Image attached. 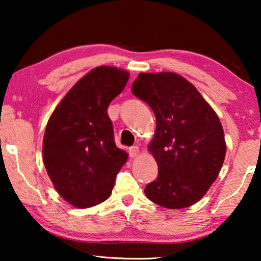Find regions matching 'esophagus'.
<instances>
[{
	"label": "esophagus",
	"mask_w": 261,
	"mask_h": 261,
	"mask_svg": "<svg viewBox=\"0 0 261 261\" xmlns=\"http://www.w3.org/2000/svg\"><path fill=\"white\" fill-rule=\"evenodd\" d=\"M128 152H129L130 158H135V156L139 155V152H140V151H139L138 146H133V147L129 148V151H128Z\"/></svg>",
	"instance_id": "esophagus-1"
}]
</instances>
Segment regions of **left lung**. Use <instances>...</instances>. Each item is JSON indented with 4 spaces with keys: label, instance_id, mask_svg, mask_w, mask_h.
I'll list each match as a JSON object with an SVG mask.
<instances>
[{
    "label": "left lung",
    "instance_id": "1",
    "mask_svg": "<svg viewBox=\"0 0 261 261\" xmlns=\"http://www.w3.org/2000/svg\"><path fill=\"white\" fill-rule=\"evenodd\" d=\"M133 94L155 115L148 151L158 177L145 195L169 209L187 208L206 194L226 156L222 124L212 106L190 82L174 72L139 73Z\"/></svg>",
    "mask_w": 261,
    "mask_h": 261
}]
</instances>
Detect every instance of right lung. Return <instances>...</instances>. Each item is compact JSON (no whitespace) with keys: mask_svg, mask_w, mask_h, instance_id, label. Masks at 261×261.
Masks as SVG:
<instances>
[{"mask_svg":"<svg viewBox=\"0 0 261 261\" xmlns=\"http://www.w3.org/2000/svg\"><path fill=\"white\" fill-rule=\"evenodd\" d=\"M129 80L115 66L82 77L53 110L42 141V159L57 192L76 208H90L112 195L128 159L114 140L107 109Z\"/></svg>","mask_w":261,"mask_h":261,"instance_id":"obj_1","label":"right lung"}]
</instances>
